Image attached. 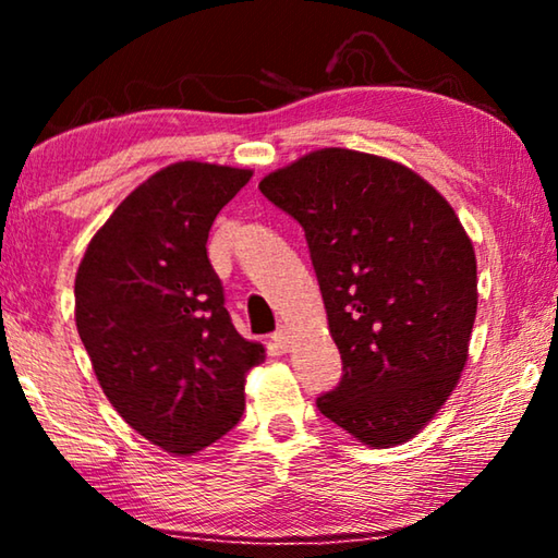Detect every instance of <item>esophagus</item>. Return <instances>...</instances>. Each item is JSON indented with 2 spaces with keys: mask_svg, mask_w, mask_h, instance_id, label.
Instances as JSON below:
<instances>
[{
  "mask_svg": "<svg viewBox=\"0 0 558 558\" xmlns=\"http://www.w3.org/2000/svg\"><path fill=\"white\" fill-rule=\"evenodd\" d=\"M272 342H276V347H280L282 352H288L290 349V329L288 327H280V329H276V335H272Z\"/></svg>",
  "mask_w": 558,
  "mask_h": 558,
  "instance_id": "1",
  "label": "esophagus"
}]
</instances>
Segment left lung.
Instances as JSON below:
<instances>
[{"instance_id":"8db88e82","label":"left lung","mask_w":558,"mask_h":558,"mask_svg":"<svg viewBox=\"0 0 558 558\" xmlns=\"http://www.w3.org/2000/svg\"><path fill=\"white\" fill-rule=\"evenodd\" d=\"M310 245L342 381L317 409L369 448L426 428L456 389L477 315V260L436 186L393 159L315 149L260 179Z\"/></svg>"}]
</instances>
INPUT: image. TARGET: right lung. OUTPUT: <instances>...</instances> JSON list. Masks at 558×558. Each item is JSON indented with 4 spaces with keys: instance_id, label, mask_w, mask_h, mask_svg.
I'll use <instances>...</instances> for the list:
<instances>
[{
    "instance_id": "1",
    "label": "right lung",
    "mask_w": 558,
    "mask_h": 558,
    "mask_svg": "<svg viewBox=\"0 0 558 558\" xmlns=\"http://www.w3.org/2000/svg\"><path fill=\"white\" fill-rule=\"evenodd\" d=\"M251 169L174 162L130 192L75 272V327L125 423L172 456L226 436L245 409V374L266 347L223 307L206 241Z\"/></svg>"
}]
</instances>
